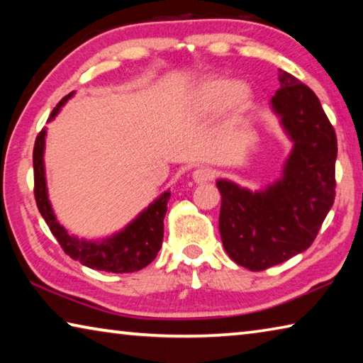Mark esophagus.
<instances>
[{"instance_id":"1","label":"esophagus","mask_w":363,"mask_h":363,"mask_svg":"<svg viewBox=\"0 0 363 363\" xmlns=\"http://www.w3.org/2000/svg\"><path fill=\"white\" fill-rule=\"evenodd\" d=\"M214 176H216V173H214V171L211 168H208V167L196 168L194 171V174H192L194 181L196 184H203V182H208V181H213Z\"/></svg>"}]
</instances>
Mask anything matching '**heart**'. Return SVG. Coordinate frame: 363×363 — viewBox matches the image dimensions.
<instances>
[{"label": "heart", "instance_id": "1", "mask_svg": "<svg viewBox=\"0 0 363 363\" xmlns=\"http://www.w3.org/2000/svg\"><path fill=\"white\" fill-rule=\"evenodd\" d=\"M251 102V91L245 84H233L230 79L211 78L200 84L195 93V107L199 112L213 113L227 104L233 113L247 110Z\"/></svg>", "mask_w": 363, "mask_h": 363}]
</instances>
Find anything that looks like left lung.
Instances as JSON below:
<instances>
[{
	"instance_id": "obj_1",
	"label": "left lung",
	"mask_w": 363,
	"mask_h": 363,
	"mask_svg": "<svg viewBox=\"0 0 363 363\" xmlns=\"http://www.w3.org/2000/svg\"><path fill=\"white\" fill-rule=\"evenodd\" d=\"M279 82L270 106L293 143L281 177L257 192L227 179L216 182L225 253L255 272L309 248L335 201L333 126L309 86L284 70Z\"/></svg>"
}]
</instances>
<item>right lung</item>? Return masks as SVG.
<instances>
[{"mask_svg":"<svg viewBox=\"0 0 363 363\" xmlns=\"http://www.w3.org/2000/svg\"><path fill=\"white\" fill-rule=\"evenodd\" d=\"M73 93L65 96L49 115V120L59 113L60 107L67 99H70ZM45 138L46 128H43L35 140L33 147V181H35V200L36 206L46 220L52 235L57 238L64 253L72 259L79 261L86 267L106 270L113 274L136 272L155 259L163 242V219L167 214L168 200L171 192H164L149 205L139 216L126 225L121 232L113 237L104 238L101 242H86L70 235L62 225L57 223L54 211L48 199L46 177H45Z\"/></svg>","mask_w":363,"mask_h":363,"instance_id":"right-lung-1","label":"right lung"}]
</instances>
